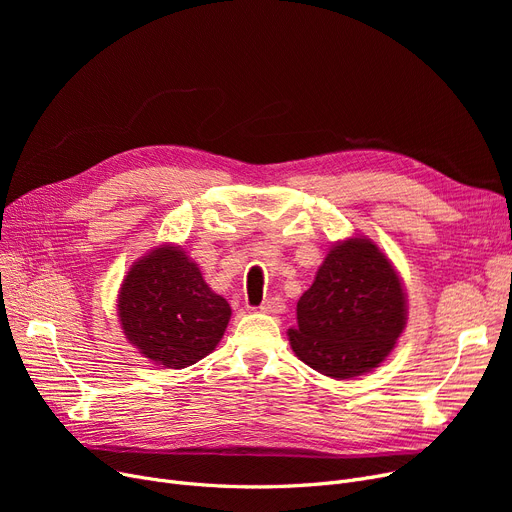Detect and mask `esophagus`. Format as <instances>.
Here are the masks:
<instances>
[{"instance_id": "obj_1", "label": "esophagus", "mask_w": 512, "mask_h": 512, "mask_svg": "<svg viewBox=\"0 0 512 512\" xmlns=\"http://www.w3.org/2000/svg\"><path fill=\"white\" fill-rule=\"evenodd\" d=\"M286 309V305H284V299L282 297H270V299H265L263 303H261V307H259V311H263V313H282Z\"/></svg>"}]
</instances>
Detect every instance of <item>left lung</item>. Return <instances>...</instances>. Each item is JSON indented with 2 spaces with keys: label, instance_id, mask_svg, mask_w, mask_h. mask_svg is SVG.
Returning <instances> with one entry per match:
<instances>
[{
  "label": "left lung",
  "instance_id": "left-lung-1",
  "mask_svg": "<svg viewBox=\"0 0 512 512\" xmlns=\"http://www.w3.org/2000/svg\"><path fill=\"white\" fill-rule=\"evenodd\" d=\"M407 324L405 292L394 267L367 238H348L321 263L288 330L301 361L330 378L378 367Z\"/></svg>",
  "mask_w": 512,
  "mask_h": 512
}]
</instances>
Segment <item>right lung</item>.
<instances>
[{
  "mask_svg": "<svg viewBox=\"0 0 512 512\" xmlns=\"http://www.w3.org/2000/svg\"><path fill=\"white\" fill-rule=\"evenodd\" d=\"M120 324L139 351L170 369L207 357L230 319V305L176 247H159L130 267L118 301Z\"/></svg>",
  "mask_w": 512,
  "mask_h": 512,
  "instance_id": "1",
  "label": "right lung"
}]
</instances>
